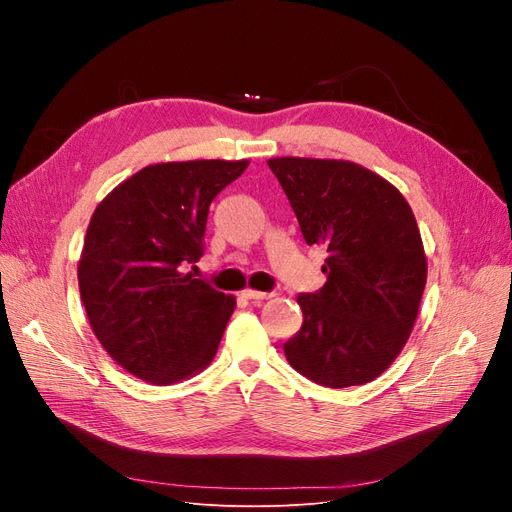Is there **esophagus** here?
Returning <instances> with one entry per match:
<instances>
[{
  "mask_svg": "<svg viewBox=\"0 0 512 512\" xmlns=\"http://www.w3.org/2000/svg\"><path fill=\"white\" fill-rule=\"evenodd\" d=\"M243 297H245V299H250V301H254V303H262V301H267V299L275 297V292H260V290L247 288V290H243Z\"/></svg>",
  "mask_w": 512,
  "mask_h": 512,
  "instance_id": "1",
  "label": "esophagus"
}]
</instances>
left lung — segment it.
<instances>
[{
	"instance_id": "obj_1",
	"label": "left lung",
	"mask_w": 512,
	"mask_h": 512,
	"mask_svg": "<svg viewBox=\"0 0 512 512\" xmlns=\"http://www.w3.org/2000/svg\"><path fill=\"white\" fill-rule=\"evenodd\" d=\"M307 245L327 247V282L297 297L303 324L284 344L288 363L329 389L378 378L412 333L427 258L406 198L346 160L273 158Z\"/></svg>"
}]
</instances>
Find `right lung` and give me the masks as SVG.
Instances as JSON below:
<instances>
[{
	"label": "right lung",
	"instance_id": "right-lung-1",
	"mask_svg": "<svg viewBox=\"0 0 512 512\" xmlns=\"http://www.w3.org/2000/svg\"><path fill=\"white\" fill-rule=\"evenodd\" d=\"M247 164H151L91 215L79 260L81 299L98 342L136 378L173 384L218 352L237 301L189 267L205 252L211 200Z\"/></svg>",
	"mask_w": 512,
	"mask_h": 512
}]
</instances>
